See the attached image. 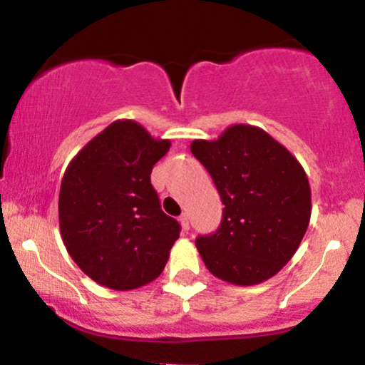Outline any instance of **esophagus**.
<instances>
[{
	"instance_id": "obj_1",
	"label": "esophagus",
	"mask_w": 365,
	"mask_h": 365,
	"mask_svg": "<svg viewBox=\"0 0 365 365\" xmlns=\"http://www.w3.org/2000/svg\"><path fill=\"white\" fill-rule=\"evenodd\" d=\"M180 225H182L183 232H188V228H190V223H188V215L180 216Z\"/></svg>"
}]
</instances>
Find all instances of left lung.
<instances>
[{"label": "left lung", "mask_w": 365, "mask_h": 365, "mask_svg": "<svg viewBox=\"0 0 365 365\" xmlns=\"http://www.w3.org/2000/svg\"><path fill=\"white\" fill-rule=\"evenodd\" d=\"M190 150L225 204L217 232L195 242L209 273L238 287L273 278L311 221V185L299 159L266 130L245 123L215 140L197 139Z\"/></svg>", "instance_id": "obj_1"}]
</instances>
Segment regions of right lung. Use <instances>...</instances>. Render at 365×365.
<instances>
[{"label": "right lung", "instance_id": "right-lung-1", "mask_svg": "<svg viewBox=\"0 0 365 365\" xmlns=\"http://www.w3.org/2000/svg\"><path fill=\"white\" fill-rule=\"evenodd\" d=\"M133 120H116L78 150L61 178L58 216L75 264L111 290L158 278L180 237L150 185L153 166L170 150Z\"/></svg>", "mask_w": 365, "mask_h": 365}]
</instances>
